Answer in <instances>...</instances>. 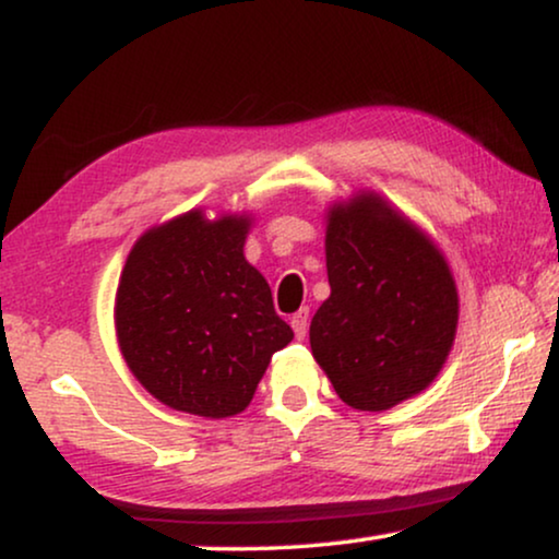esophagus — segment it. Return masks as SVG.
I'll list each match as a JSON object with an SVG mask.
<instances>
[{
  "mask_svg": "<svg viewBox=\"0 0 559 559\" xmlns=\"http://www.w3.org/2000/svg\"><path fill=\"white\" fill-rule=\"evenodd\" d=\"M289 323H293L295 338H297V341H302L305 335H308V325H310V310H308V308L297 310L295 316H293V320H289Z\"/></svg>",
  "mask_w": 559,
  "mask_h": 559,
  "instance_id": "obj_1",
  "label": "esophagus"
}]
</instances>
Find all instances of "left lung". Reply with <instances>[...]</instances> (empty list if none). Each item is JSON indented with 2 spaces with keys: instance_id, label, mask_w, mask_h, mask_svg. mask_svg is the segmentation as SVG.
<instances>
[{
  "instance_id": "obj_1",
  "label": "left lung",
  "mask_w": 559,
  "mask_h": 559,
  "mask_svg": "<svg viewBox=\"0 0 559 559\" xmlns=\"http://www.w3.org/2000/svg\"><path fill=\"white\" fill-rule=\"evenodd\" d=\"M331 297L310 323V348L335 394L361 412L392 409L427 389L457 331V287L423 228L373 190L325 216Z\"/></svg>"
}]
</instances>
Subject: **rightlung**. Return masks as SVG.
Wrapping results in <instances>:
<instances>
[{
  "label": "right lung",
  "mask_w": 559,
  "mask_h": 559,
  "mask_svg": "<svg viewBox=\"0 0 559 559\" xmlns=\"http://www.w3.org/2000/svg\"><path fill=\"white\" fill-rule=\"evenodd\" d=\"M251 213L193 209L144 231L121 270L114 325L129 371L170 409L221 419L249 407L293 328L243 257Z\"/></svg>",
  "instance_id": "add662e5"
}]
</instances>
